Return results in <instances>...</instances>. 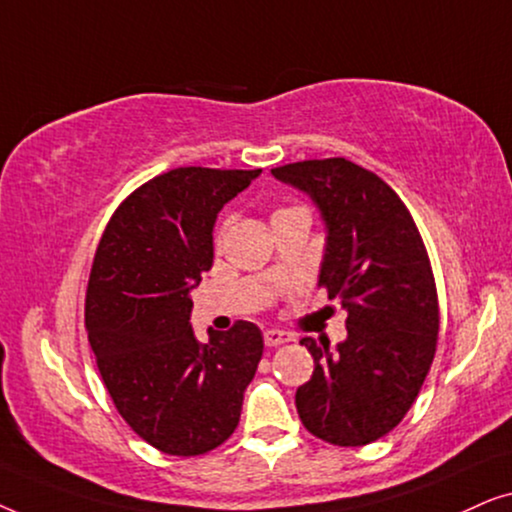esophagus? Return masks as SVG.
I'll use <instances>...</instances> for the list:
<instances>
[{"label":"esophagus","mask_w":512,"mask_h":512,"mask_svg":"<svg viewBox=\"0 0 512 512\" xmlns=\"http://www.w3.org/2000/svg\"><path fill=\"white\" fill-rule=\"evenodd\" d=\"M263 338L268 347H277V345H284V342H291L293 335L286 331H279V328H270V331H265Z\"/></svg>","instance_id":"1"}]
</instances>
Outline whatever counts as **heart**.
Listing matches in <instances>:
<instances>
[{
    "instance_id": "1",
    "label": "heart",
    "mask_w": 512,
    "mask_h": 512,
    "mask_svg": "<svg viewBox=\"0 0 512 512\" xmlns=\"http://www.w3.org/2000/svg\"><path fill=\"white\" fill-rule=\"evenodd\" d=\"M284 212H293V209H279V212H275L272 216H277V214H284Z\"/></svg>"
}]
</instances>
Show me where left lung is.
<instances>
[{"mask_svg": "<svg viewBox=\"0 0 512 512\" xmlns=\"http://www.w3.org/2000/svg\"><path fill=\"white\" fill-rule=\"evenodd\" d=\"M319 209L326 230L319 286L347 312V338H303L314 373L296 391L314 436L359 447L387 436L422 389L436 354L438 298L422 235L384 181L345 158L275 167Z\"/></svg>", "mask_w": 512, "mask_h": 512, "instance_id": "1", "label": "left lung"}]
</instances>
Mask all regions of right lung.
Returning a JSON list of instances; mask_svg holds the SVG:
<instances>
[{
  "mask_svg": "<svg viewBox=\"0 0 512 512\" xmlns=\"http://www.w3.org/2000/svg\"><path fill=\"white\" fill-rule=\"evenodd\" d=\"M261 170L177 167L111 216L86 293L97 368L130 429L165 454L195 457L237 429L263 356L261 328L237 321L195 338L191 291L214 263V223Z\"/></svg>",
  "mask_w": 512,
  "mask_h": 512,
  "instance_id": "add662e5",
  "label": "right lung"
}]
</instances>
